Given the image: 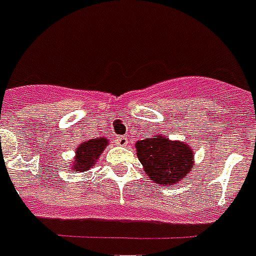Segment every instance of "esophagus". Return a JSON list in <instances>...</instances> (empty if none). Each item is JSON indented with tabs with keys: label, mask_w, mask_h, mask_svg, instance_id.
<instances>
[{
	"label": "esophagus",
	"mask_w": 256,
	"mask_h": 256,
	"mask_svg": "<svg viewBox=\"0 0 256 256\" xmlns=\"http://www.w3.org/2000/svg\"><path fill=\"white\" fill-rule=\"evenodd\" d=\"M116 143H117L118 146H126V144H128V139L125 136H117L116 138Z\"/></svg>",
	"instance_id": "obj_1"
}]
</instances>
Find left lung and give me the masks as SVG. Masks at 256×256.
<instances>
[{"label":"left lung","instance_id":"left-lung-1","mask_svg":"<svg viewBox=\"0 0 256 256\" xmlns=\"http://www.w3.org/2000/svg\"><path fill=\"white\" fill-rule=\"evenodd\" d=\"M135 148L146 175L161 186L176 184L193 168L194 154L192 148L179 140H170V138L156 135L138 140Z\"/></svg>","mask_w":256,"mask_h":256}]
</instances>
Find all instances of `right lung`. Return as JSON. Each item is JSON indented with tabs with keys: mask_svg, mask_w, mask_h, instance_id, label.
I'll use <instances>...</instances> for the list:
<instances>
[{
	"mask_svg": "<svg viewBox=\"0 0 256 256\" xmlns=\"http://www.w3.org/2000/svg\"><path fill=\"white\" fill-rule=\"evenodd\" d=\"M108 144V140L106 138H96V139H90V140H85L84 143H81L77 148L76 157H74V171L84 172L92 168Z\"/></svg>",
	"mask_w": 256,
	"mask_h": 256,
	"instance_id": "add662e5",
	"label": "right lung"
}]
</instances>
